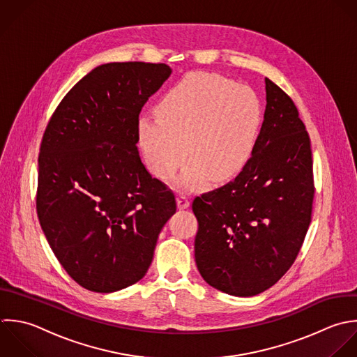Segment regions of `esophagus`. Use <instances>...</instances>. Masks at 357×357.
I'll list each match as a JSON object with an SVG mask.
<instances>
[{"label":"esophagus","instance_id":"esophagus-1","mask_svg":"<svg viewBox=\"0 0 357 357\" xmlns=\"http://www.w3.org/2000/svg\"><path fill=\"white\" fill-rule=\"evenodd\" d=\"M178 207L179 208L189 207V196L186 193H179V196H178Z\"/></svg>","mask_w":357,"mask_h":357}]
</instances>
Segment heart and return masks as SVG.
Instances as JSON below:
<instances>
[{
	"instance_id": "b5f03b06",
	"label": "heart",
	"mask_w": 357,
	"mask_h": 357,
	"mask_svg": "<svg viewBox=\"0 0 357 357\" xmlns=\"http://www.w3.org/2000/svg\"><path fill=\"white\" fill-rule=\"evenodd\" d=\"M157 114L139 121L142 154L160 179L172 178L189 155L181 178L185 186L204 185L208 175L221 181L239 172L263 122L261 101L250 86L204 72L189 73L167 90Z\"/></svg>"
}]
</instances>
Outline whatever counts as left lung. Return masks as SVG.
<instances>
[{"label": "left lung", "mask_w": 357, "mask_h": 357, "mask_svg": "<svg viewBox=\"0 0 357 357\" xmlns=\"http://www.w3.org/2000/svg\"><path fill=\"white\" fill-rule=\"evenodd\" d=\"M253 155L229 183L196 196L195 257L204 281L235 296L275 285L295 263L313 210L310 137L294 100L266 79Z\"/></svg>", "instance_id": "8db88e82"}]
</instances>
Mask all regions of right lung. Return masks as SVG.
<instances>
[{
	"label": "right lung",
	"mask_w": 357,
	"mask_h": 357,
	"mask_svg": "<svg viewBox=\"0 0 357 357\" xmlns=\"http://www.w3.org/2000/svg\"><path fill=\"white\" fill-rule=\"evenodd\" d=\"M167 63L94 68L61 100L38 153L36 208L51 250L84 289L109 294L147 273L174 192L143 165L139 114Z\"/></svg>",
	"instance_id": "right-lung-1"
}]
</instances>
